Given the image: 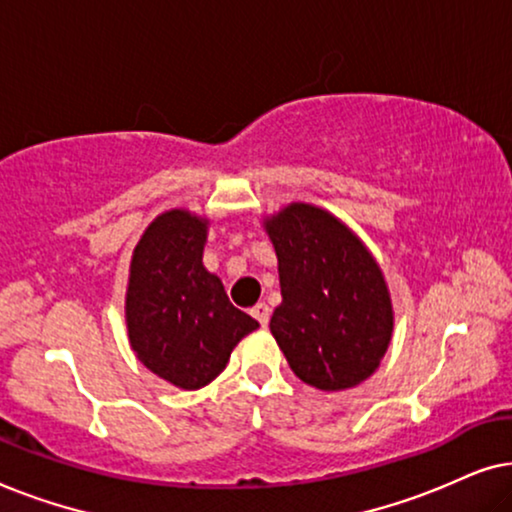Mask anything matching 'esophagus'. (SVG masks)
Here are the masks:
<instances>
[{
	"instance_id": "obj_1",
	"label": "esophagus",
	"mask_w": 512,
	"mask_h": 512,
	"mask_svg": "<svg viewBox=\"0 0 512 512\" xmlns=\"http://www.w3.org/2000/svg\"><path fill=\"white\" fill-rule=\"evenodd\" d=\"M251 317H254L261 326H268V321H270V307L265 305V303L254 305V307H251Z\"/></svg>"
}]
</instances>
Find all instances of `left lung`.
Instances as JSON below:
<instances>
[{"instance_id":"left-lung-1","label":"left lung","mask_w":512,"mask_h":512,"mask_svg":"<svg viewBox=\"0 0 512 512\" xmlns=\"http://www.w3.org/2000/svg\"><path fill=\"white\" fill-rule=\"evenodd\" d=\"M265 228L282 286L270 331L293 373L321 391L368 380L394 328L380 265L345 223L319 207L296 202Z\"/></svg>"}]
</instances>
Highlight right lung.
Listing matches in <instances>:
<instances>
[{
    "instance_id": "obj_1",
    "label": "right lung",
    "mask_w": 512,
    "mask_h": 512,
    "mask_svg": "<svg viewBox=\"0 0 512 512\" xmlns=\"http://www.w3.org/2000/svg\"><path fill=\"white\" fill-rule=\"evenodd\" d=\"M207 221L172 209L146 228L130 265V345L151 373L179 389H200L226 368L258 321L230 303L205 270Z\"/></svg>"
}]
</instances>
